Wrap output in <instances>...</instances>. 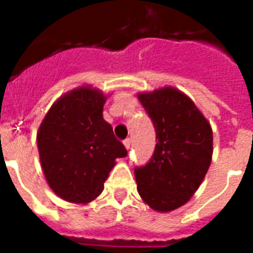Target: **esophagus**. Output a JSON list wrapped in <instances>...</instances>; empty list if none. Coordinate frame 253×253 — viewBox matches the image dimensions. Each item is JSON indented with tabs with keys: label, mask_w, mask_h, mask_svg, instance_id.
I'll return each mask as SVG.
<instances>
[{
	"label": "esophagus",
	"mask_w": 253,
	"mask_h": 253,
	"mask_svg": "<svg viewBox=\"0 0 253 253\" xmlns=\"http://www.w3.org/2000/svg\"><path fill=\"white\" fill-rule=\"evenodd\" d=\"M123 145H125V148L126 149H130V146H131V139H130V138H126V139L123 141Z\"/></svg>",
	"instance_id": "obj_1"
}]
</instances>
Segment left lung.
I'll use <instances>...</instances> for the list:
<instances>
[{
  "label": "left lung",
  "mask_w": 253,
  "mask_h": 253,
  "mask_svg": "<svg viewBox=\"0 0 253 253\" xmlns=\"http://www.w3.org/2000/svg\"><path fill=\"white\" fill-rule=\"evenodd\" d=\"M156 130L152 159L134 169L145 203L157 211L183 206L199 188L211 163L212 131L194 101L175 88L139 93Z\"/></svg>",
  "instance_id": "8db88e82"
}]
</instances>
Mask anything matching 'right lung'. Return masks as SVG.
<instances>
[{
  "mask_svg": "<svg viewBox=\"0 0 253 253\" xmlns=\"http://www.w3.org/2000/svg\"><path fill=\"white\" fill-rule=\"evenodd\" d=\"M105 96L83 86L57 100L42 122L38 149L46 180L59 198L88 203L101 194L127 150L103 119Z\"/></svg>",
  "mask_w": 253,
  "mask_h": 253,
  "instance_id": "right-lung-1",
  "label": "right lung"
}]
</instances>
